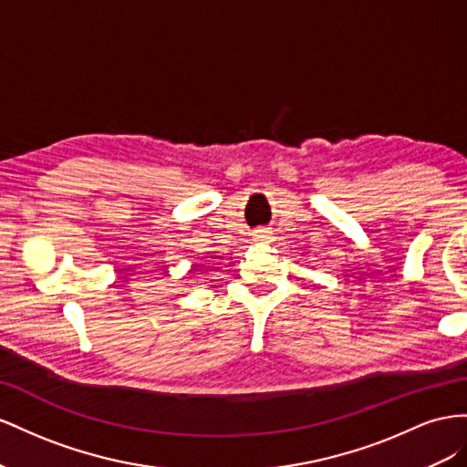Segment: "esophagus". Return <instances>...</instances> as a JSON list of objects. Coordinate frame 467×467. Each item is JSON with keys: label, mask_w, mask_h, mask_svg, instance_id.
<instances>
[{"label": "esophagus", "mask_w": 467, "mask_h": 467, "mask_svg": "<svg viewBox=\"0 0 467 467\" xmlns=\"http://www.w3.org/2000/svg\"><path fill=\"white\" fill-rule=\"evenodd\" d=\"M272 236V233L268 229H258L254 233V241H268V238Z\"/></svg>", "instance_id": "1"}]
</instances>
